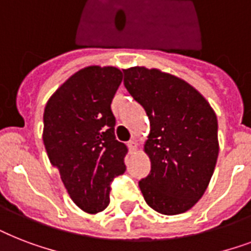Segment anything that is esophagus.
<instances>
[{"mask_svg":"<svg viewBox=\"0 0 251 251\" xmlns=\"http://www.w3.org/2000/svg\"><path fill=\"white\" fill-rule=\"evenodd\" d=\"M127 147H129L130 152H133V151H135V150H137V147H138L137 142L134 141V139H131V141L127 142Z\"/></svg>","mask_w":251,"mask_h":251,"instance_id":"obj_1","label":"esophagus"}]
</instances>
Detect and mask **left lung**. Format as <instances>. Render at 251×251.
Instances as JSON below:
<instances>
[{"instance_id": "obj_1", "label": "left lung", "mask_w": 251, "mask_h": 251, "mask_svg": "<svg viewBox=\"0 0 251 251\" xmlns=\"http://www.w3.org/2000/svg\"><path fill=\"white\" fill-rule=\"evenodd\" d=\"M126 90L150 118L145 151L151 172L139 181L145 201L164 215L182 214L202 198L219 153L218 118L194 87L156 69L124 70Z\"/></svg>"}]
</instances>
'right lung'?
Listing matches in <instances>:
<instances>
[{
  "label": "right lung",
  "instance_id": "obj_1",
  "mask_svg": "<svg viewBox=\"0 0 251 251\" xmlns=\"http://www.w3.org/2000/svg\"><path fill=\"white\" fill-rule=\"evenodd\" d=\"M122 82L116 68L88 66L72 75L49 99L43 141L70 198L96 214L109 204L110 183L124 175L127 147L114 135L110 104Z\"/></svg>",
  "mask_w": 251,
  "mask_h": 251
}]
</instances>
